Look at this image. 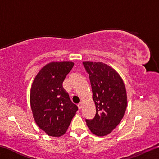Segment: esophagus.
<instances>
[{
  "label": "esophagus",
  "mask_w": 159,
  "mask_h": 159,
  "mask_svg": "<svg viewBox=\"0 0 159 159\" xmlns=\"http://www.w3.org/2000/svg\"><path fill=\"white\" fill-rule=\"evenodd\" d=\"M78 107H79V109H82V107H83V102H80V103L78 104Z\"/></svg>",
  "instance_id": "34e87169"
}]
</instances>
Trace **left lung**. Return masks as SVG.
Listing matches in <instances>:
<instances>
[{"mask_svg": "<svg viewBox=\"0 0 159 159\" xmlns=\"http://www.w3.org/2000/svg\"><path fill=\"white\" fill-rule=\"evenodd\" d=\"M89 74L96 114L85 119L88 128L98 136L109 134L119 124L127 107V95L121 77L111 67L102 62L83 61Z\"/></svg>", "mask_w": 159, "mask_h": 159, "instance_id": "left-lung-1", "label": "left lung"}]
</instances>
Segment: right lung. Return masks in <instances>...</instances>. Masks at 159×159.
I'll use <instances>...</instances> for the list:
<instances>
[{"label": "right lung", "instance_id": "right-lung-1", "mask_svg": "<svg viewBox=\"0 0 159 159\" xmlns=\"http://www.w3.org/2000/svg\"><path fill=\"white\" fill-rule=\"evenodd\" d=\"M74 64L71 61L48 64L38 73L32 84L30 103L34 118L50 136L60 137L65 133L78 110L62 87Z\"/></svg>", "mask_w": 159, "mask_h": 159}]
</instances>
